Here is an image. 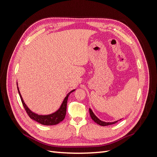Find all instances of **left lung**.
I'll return each mask as SVG.
<instances>
[{
    "mask_svg": "<svg viewBox=\"0 0 157 157\" xmlns=\"http://www.w3.org/2000/svg\"><path fill=\"white\" fill-rule=\"evenodd\" d=\"M89 112H90V117H91V118H92V120H93L95 122H96L97 124H98L99 125H101V126H108V125L113 124H115V123L117 122V121L113 122H105L101 121V120H99V118H98L96 115H94V113H93V112H92V111L91 110V109H89Z\"/></svg>",
    "mask_w": 157,
    "mask_h": 157,
    "instance_id": "1",
    "label": "left lung"
}]
</instances>
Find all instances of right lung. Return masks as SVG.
Here are the masks:
<instances>
[{
  "mask_svg": "<svg viewBox=\"0 0 157 157\" xmlns=\"http://www.w3.org/2000/svg\"><path fill=\"white\" fill-rule=\"evenodd\" d=\"M17 90H18L19 94H20L23 105L25 108V110L26 111L27 115H29V117L31 118V119L36 121L37 122L40 123L41 124L50 126V125L58 124V123H59L64 119L66 115V109H67V103L68 97L70 95V94L71 92H74L75 90H72V91H71L69 93L67 94V96H66V97L65 98L62 104H61V107H59V109L58 111L48 115H37V114L32 112L30 109L27 107L25 102L23 101V99L21 97V95L20 92V90H19L18 87H17Z\"/></svg>",
  "mask_w": 157,
  "mask_h": 157,
  "instance_id": "add662e5",
  "label": "right lung"
}]
</instances>
